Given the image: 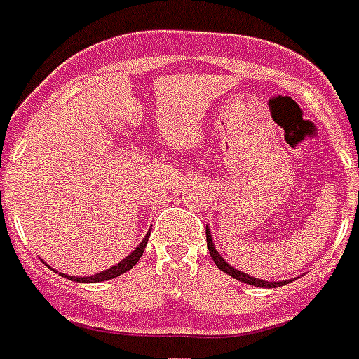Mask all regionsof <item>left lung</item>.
Segmentation results:
<instances>
[{
	"label": "left lung",
	"mask_w": 359,
	"mask_h": 359,
	"mask_svg": "<svg viewBox=\"0 0 359 359\" xmlns=\"http://www.w3.org/2000/svg\"><path fill=\"white\" fill-rule=\"evenodd\" d=\"M207 245H208V251H210V257H212V261L216 262V266H218L222 272L229 273L231 278H235V279H238V281H242V283L255 285V287H264V289H270V287H272V289H276V287H281V285L289 283V281H262V279H257V278H253V276H250V273L240 272V270H236V268L231 266L229 262L225 261L224 257L218 253V250H216L212 235H210L208 227H207Z\"/></svg>",
	"instance_id": "1"
}]
</instances>
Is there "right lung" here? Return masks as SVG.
I'll list each match as a JSON object with an SVG mask.
<instances>
[{"instance_id": "1", "label": "right lung", "mask_w": 359, "mask_h": 359, "mask_svg": "<svg viewBox=\"0 0 359 359\" xmlns=\"http://www.w3.org/2000/svg\"><path fill=\"white\" fill-rule=\"evenodd\" d=\"M149 236H151V233H147L145 238L141 240V244L137 245V248H135V250L132 251L128 257H124L123 261L117 262L115 266L108 268V270H104V272L95 273V276H87V278H74V276H67V273H63V278L70 279V281H78V283H98V281H108V279L117 278V276H121V273L128 272L130 268H134L135 262L140 261V257L143 255V251H145V245H147V240H149Z\"/></svg>"}]
</instances>
